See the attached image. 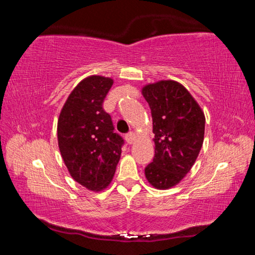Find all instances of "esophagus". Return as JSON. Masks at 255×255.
<instances>
[{"mask_svg": "<svg viewBox=\"0 0 255 255\" xmlns=\"http://www.w3.org/2000/svg\"><path fill=\"white\" fill-rule=\"evenodd\" d=\"M125 138H126V141L128 144H132L133 141L136 140V133L130 131V132H128V133H126V135H125Z\"/></svg>", "mask_w": 255, "mask_h": 255, "instance_id": "esophagus-1", "label": "esophagus"}]
</instances>
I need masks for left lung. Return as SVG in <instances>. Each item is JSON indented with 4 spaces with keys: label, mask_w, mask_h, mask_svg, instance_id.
I'll list each match as a JSON object with an SVG mask.
<instances>
[{
    "label": "left lung",
    "mask_w": 255,
    "mask_h": 255,
    "mask_svg": "<svg viewBox=\"0 0 255 255\" xmlns=\"http://www.w3.org/2000/svg\"><path fill=\"white\" fill-rule=\"evenodd\" d=\"M153 118L155 155L145 167L148 182L156 189L178 184L191 170L205 135V115L183 85L159 81L143 88Z\"/></svg>",
    "instance_id": "left-lung-1"
}]
</instances>
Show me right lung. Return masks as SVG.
<instances>
[{
	"mask_svg": "<svg viewBox=\"0 0 255 255\" xmlns=\"http://www.w3.org/2000/svg\"><path fill=\"white\" fill-rule=\"evenodd\" d=\"M112 84L111 79L97 75L81 81L67 98L57 124L59 150L68 172L92 191L111 182L125 143L102 107Z\"/></svg>",
	"mask_w": 255,
	"mask_h": 255,
	"instance_id": "right-lung-1",
	"label": "right lung"
}]
</instances>
